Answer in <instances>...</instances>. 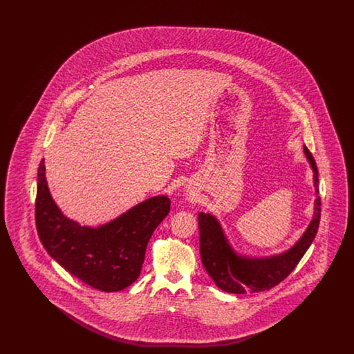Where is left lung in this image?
Masks as SVG:
<instances>
[{"label":"left lung","mask_w":354,"mask_h":354,"mask_svg":"<svg viewBox=\"0 0 354 354\" xmlns=\"http://www.w3.org/2000/svg\"><path fill=\"white\" fill-rule=\"evenodd\" d=\"M304 153L313 171V182L317 195L315 201V214L303 236L286 252L267 257L239 254L230 244L219 220L212 214L201 212L198 215L203 266L221 290L237 295L268 290L281 283L296 268L304 253L310 247L317 234L321 218L319 171L312 153L305 146Z\"/></svg>","instance_id":"8db88e82"}]
</instances>
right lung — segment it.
Masks as SVG:
<instances>
[{
  "label": "right lung",
  "mask_w": 354,
  "mask_h": 354,
  "mask_svg": "<svg viewBox=\"0 0 354 354\" xmlns=\"http://www.w3.org/2000/svg\"><path fill=\"white\" fill-rule=\"evenodd\" d=\"M45 160L38 167L35 224L39 240L51 257L84 284L103 292H118L139 277L147 243L169 212L166 195L139 203L100 227L66 218L51 198Z\"/></svg>",
  "instance_id": "1"
}]
</instances>
